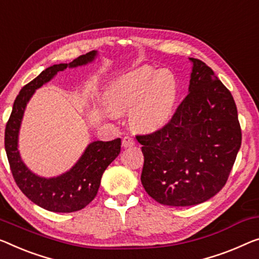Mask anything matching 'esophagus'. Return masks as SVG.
<instances>
[{
    "mask_svg": "<svg viewBox=\"0 0 259 259\" xmlns=\"http://www.w3.org/2000/svg\"><path fill=\"white\" fill-rule=\"evenodd\" d=\"M135 145V141L129 136H124L122 140V146L123 148H131V146Z\"/></svg>",
    "mask_w": 259,
    "mask_h": 259,
    "instance_id": "esophagus-1",
    "label": "esophagus"
}]
</instances>
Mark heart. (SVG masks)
Returning a JSON list of instances; mask_svg holds the SVG:
<instances>
[{
  "instance_id": "b5f03b06",
  "label": "heart",
  "mask_w": 259,
  "mask_h": 259,
  "mask_svg": "<svg viewBox=\"0 0 259 259\" xmlns=\"http://www.w3.org/2000/svg\"><path fill=\"white\" fill-rule=\"evenodd\" d=\"M106 98L114 113L131 110L135 128L151 133L171 121L178 100V82L166 69L142 66L115 79Z\"/></svg>"
}]
</instances>
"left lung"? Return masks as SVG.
Here are the masks:
<instances>
[{
  "label": "left lung",
  "instance_id": "left-lung-1",
  "mask_svg": "<svg viewBox=\"0 0 259 259\" xmlns=\"http://www.w3.org/2000/svg\"><path fill=\"white\" fill-rule=\"evenodd\" d=\"M190 60V93L171 121L136 136L144 156L143 187L165 206H194L213 198L228 180L242 143L231 93L203 61Z\"/></svg>",
  "mask_w": 259,
  "mask_h": 259
}]
</instances>
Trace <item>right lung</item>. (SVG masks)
<instances>
[{
    "label": "right lung",
    "mask_w": 259,
    "mask_h": 259,
    "mask_svg": "<svg viewBox=\"0 0 259 259\" xmlns=\"http://www.w3.org/2000/svg\"><path fill=\"white\" fill-rule=\"evenodd\" d=\"M98 51H91L69 64L53 65L25 84L15 100L6 125L5 148L17 186L33 203L55 213L80 210L95 198L103 172L121 152V138L109 142H92L69 171L53 178H44L34 175L23 163L18 151L19 128L25 107L34 91L49 82L58 72L92 63Z\"/></svg>",
    "instance_id": "1"
}]
</instances>
